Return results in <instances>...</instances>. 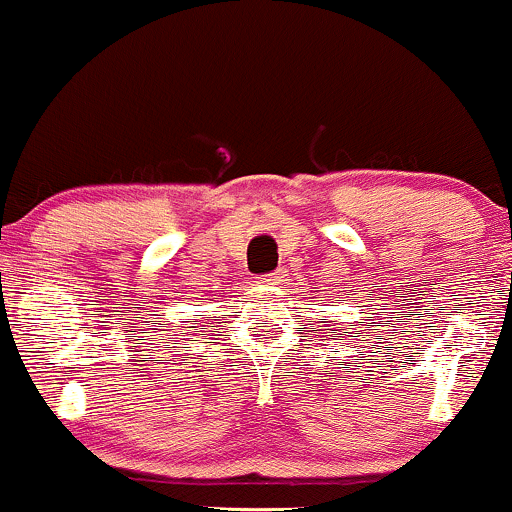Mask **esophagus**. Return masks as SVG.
Segmentation results:
<instances>
[{
    "label": "esophagus",
    "mask_w": 512,
    "mask_h": 512,
    "mask_svg": "<svg viewBox=\"0 0 512 512\" xmlns=\"http://www.w3.org/2000/svg\"><path fill=\"white\" fill-rule=\"evenodd\" d=\"M284 276H286L284 269H276V272L262 274V276H260V284H267V286H279L281 281H284Z\"/></svg>",
    "instance_id": "1"
}]
</instances>
